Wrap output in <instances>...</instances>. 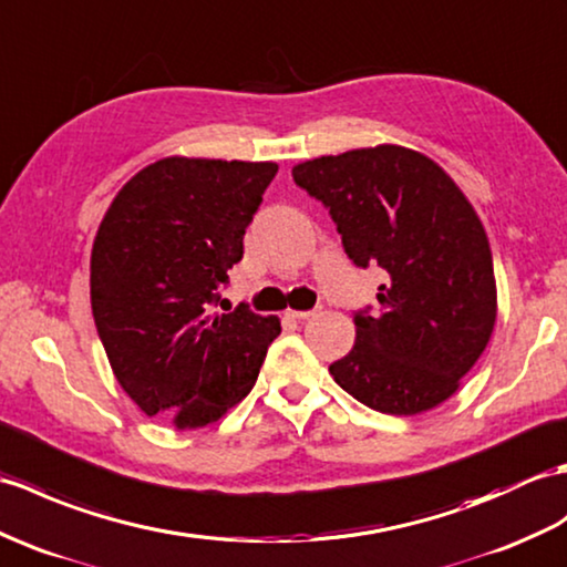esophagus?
Wrapping results in <instances>:
<instances>
[{
	"label": "esophagus",
	"mask_w": 567,
	"mask_h": 567,
	"mask_svg": "<svg viewBox=\"0 0 567 567\" xmlns=\"http://www.w3.org/2000/svg\"><path fill=\"white\" fill-rule=\"evenodd\" d=\"M313 313H316L313 309H309V311H292V309H289V311H287L289 319H295V321H307V319H311Z\"/></svg>",
	"instance_id": "1"
}]
</instances>
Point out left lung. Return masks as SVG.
<instances>
[{
  "label": "left lung",
  "mask_w": 567,
  "mask_h": 567,
  "mask_svg": "<svg viewBox=\"0 0 567 567\" xmlns=\"http://www.w3.org/2000/svg\"><path fill=\"white\" fill-rule=\"evenodd\" d=\"M292 176L328 207L354 266L386 275L379 311L354 313V346L328 367L336 384L389 415L450 399L497 316L491 244L466 195L399 144L319 156Z\"/></svg>",
  "instance_id": "8db88e82"
}]
</instances>
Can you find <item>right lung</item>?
I'll use <instances>...</instances> for the list:
<instances>
[{"label": "right lung", "instance_id": "right-lung-1", "mask_svg": "<svg viewBox=\"0 0 567 567\" xmlns=\"http://www.w3.org/2000/svg\"><path fill=\"white\" fill-rule=\"evenodd\" d=\"M275 174L166 156L113 197L91 248V311L117 384L150 417L205 427L254 389L280 319L213 307Z\"/></svg>", "mask_w": 567, "mask_h": 567}]
</instances>
